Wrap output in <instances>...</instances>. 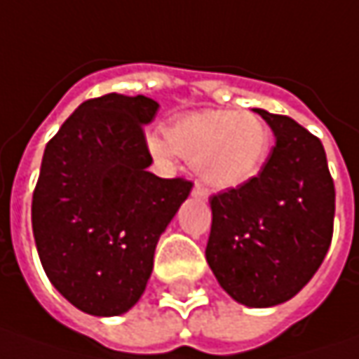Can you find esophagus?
Returning <instances> with one entry per match:
<instances>
[{
  "label": "esophagus",
  "instance_id": "1",
  "mask_svg": "<svg viewBox=\"0 0 359 359\" xmlns=\"http://www.w3.org/2000/svg\"><path fill=\"white\" fill-rule=\"evenodd\" d=\"M191 194H194L196 198H200V200H205V198H208V191H205V189H203V187H201L200 184H196V186H194V189H191Z\"/></svg>",
  "mask_w": 359,
  "mask_h": 359
}]
</instances>
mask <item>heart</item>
Listing matches in <instances>:
<instances>
[{"instance_id":"b5f03b06","label":"heart","mask_w":359,"mask_h":359,"mask_svg":"<svg viewBox=\"0 0 359 359\" xmlns=\"http://www.w3.org/2000/svg\"><path fill=\"white\" fill-rule=\"evenodd\" d=\"M268 130L254 114L203 109L173 119L163 135L147 140L149 151L163 161L175 156L194 163L210 187H238L259 172L268 156Z\"/></svg>"}]
</instances>
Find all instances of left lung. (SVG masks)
<instances>
[{"mask_svg": "<svg viewBox=\"0 0 359 359\" xmlns=\"http://www.w3.org/2000/svg\"><path fill=\"white\" fill-rule=\"evenodd\" d=\"M276 133L262 172L210 198L205 257L236 302H287L322 266L334 233L336 189L322 142L287 116L255 109Z\"/></svg>", "mask_w": 359, "mask_h": 359, "instance_id": "left-lung-1", "label": "left lung"}]
</instances>
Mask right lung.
I'll return each instance as SVG.
<instances>
[{
	"label": "right lung",
	"instance_id": "obj_1",
	"mask_svg": "<svg viewBox=\"0 0 359 359\" xmlns=\"http://www.w3.org/2000/svg\"><path fill=\"white\" fill-rule=\"evenodd\" d=\"M145 95L88 100L46 145L32 200L35 248L49 282L77 310L119 316L142 297L161 231L191 191L147 168Z\"/></svg>",
	"mask_w": 359,
	"mask_h": 359
}]
</instances>
